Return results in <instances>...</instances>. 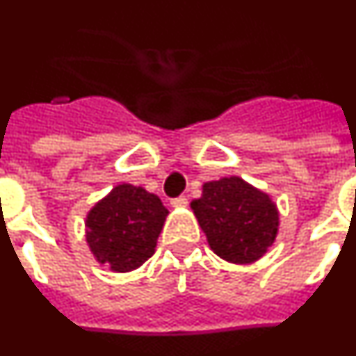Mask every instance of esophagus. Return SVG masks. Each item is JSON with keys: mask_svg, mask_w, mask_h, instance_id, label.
<instances>
[{"mask_svg": "<svg viewBox=\"0 0 356 356\" xmlns=\"http://www.w3.org/2000/svg\"><path fill=\"white\" fill-rule=\"evenodd\" d=\"M187 197L185 196H180V197H175V200L171 201V207H175V209H181V207H187Z\"/></svg>", "mask_w": 356, "mask_h": 356, "instance_id": "obj_1", "label": "esophagus"}]
</instances>
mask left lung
Segmentation results:
<instances>
[{
  "label": "left lung",
  "instance_id": "obj_1",
  "mask_svg": "<svg viewBox=\"0 0 356 356\" xmlns=\"http://www.w3.org/2000/svg\"><path fill=\"white\" fill-rule=\"evenodd\" d=\"M217 257L232 264H253L273 246L280 212L269 194L238 176L203 184L201 197L191 203Z\"/></svg>",
  "mask_w": 356,
  "mask_h": 356
}]
</instances>
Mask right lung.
<instances>
[{
    "label": "right lung",
    "mask_w": 356,
    "mask_h": 356,
    "mask_svg": "<svg viewBox=\"0 0 356 356\" xmlns=\"http://www.w3.org/2000/svg\"><path fill=\"white\" fill-rule=\"evenodd\" d=\"M168 213L156 194L121 184L89 210L85 241L94 259L110 271H134L155 253Z\"/></svg>",
    "instance_id": "right-lung-1"
}]
</instances>
